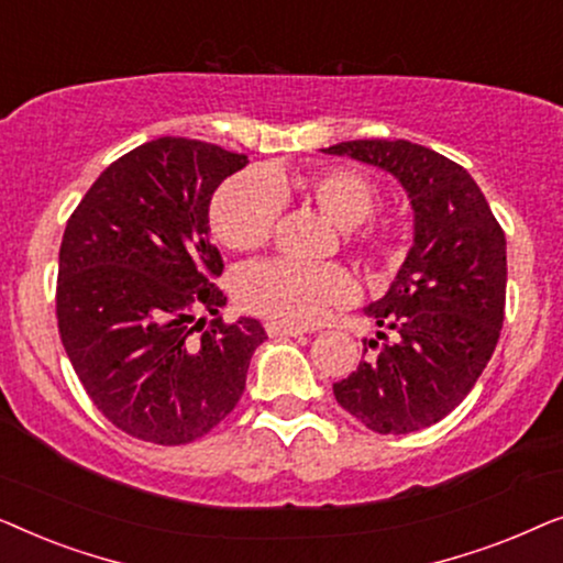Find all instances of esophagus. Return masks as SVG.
<instances>
[{
    "label": "esophagus",
    "instance_id": "esophagus-1",
    "mask_svg": "<svg viewBox=\"0 0 563 563\" xmlns=\"http://www.w3.org/2000/svg\"><path fill=\"white\" fill-rule=\"evenodd\" d=\"M266 333L272 338H297L302 335V328H291V325H282V322H266Z\"/></svg>",
    "mask_w": 563,
    "mask_h": 563
}]
</instances>
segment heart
Instances as JSON below:
<instances>
[{
  "label": "heart",
  "instance_id": "heart-1",
  "mask_svg": "<svg viewBox=\"0 0 563 563\" xmlns=\"http://www.w3.org/2000/svg\"><path fill=\"white\" fill-rule=\"evenodd\" d=\"M289 195L310 199L341 228L366 220L379 202L376 184L351 166H322L302 176L249 172L233 176L214 191L210 205L212 235L233 251L261 249L272 238L282 202ZM349 243L368 264H391L402 249V235L389 222H365L351 230ZM235 297L243 310L253 314L282 325L307 328L349 305L356 297V282L338 264L307 266L272 258L245 266L238 274Z\"/></svg>",
  "mask_w": 563,
  "mask_h": 563
}]
</instances>
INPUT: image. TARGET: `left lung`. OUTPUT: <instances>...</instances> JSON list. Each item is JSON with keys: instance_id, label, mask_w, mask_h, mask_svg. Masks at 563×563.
Returning a JSON list of instances; mask_svg holds the SVG:
<instances>
[{"instance_id": "8db88e82", "label": "left lung", "mask_w": 563, "mask_h": 563, "mask_svg": "<svg viewBox=\"0 0 563 563\" xmlns=\"http://www.w3.org/2000/svg\"><path fill=\"white\" fill-rule=\"evenodd\" d=\"M325 153L395 174L412 202V249L387 295L366 307L391 338L364 341L366 361L333 384V395L374 433H415L464 402L495 353L505 320V230L466 168L426 145L349 141Z\"/></svg>"}]
</instances>
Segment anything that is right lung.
Instances as JSON below:
<instances>
[{"instance_id":"right-lung-1","label":"right lung","mask_w":563,"mask_h":563,"mask_svg":"<svg viewBox=\"0 0 563 563\" xmlns=\"http://www.w3.org/2000/svg\"><path fill=\"white\" fill-rule=\"evenodd\" d=\"M243 153L156 137L114 161L66 222L58 251L60 343L99 412L145 443L184 445L233 412L258 320L225 322L210 199ZM199 311L216 318L203 325Z\"/></svg>"}]
</instances>
